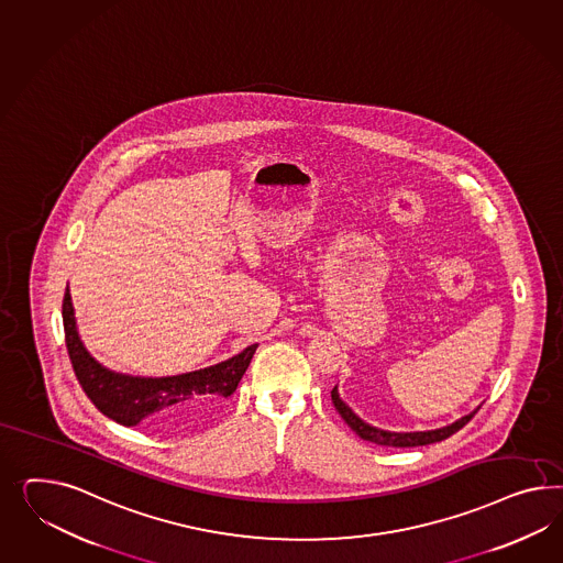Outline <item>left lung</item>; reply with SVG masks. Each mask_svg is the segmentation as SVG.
Instances as JSON below:
<instances>
[{
	"label": "left lung",
	"instance_id": "left-lung-1",
	"mask_svg": "<svg viewBox=\"0 0 563 563\" xmlns=\"http://www.w3.org/2000/svg\"><path fill=\"white\" fill-rule=\"evenodd\" d=\"M331 399L333 405L339 411V416L345 419V423L354 430L355 434L360 435L362 440L372 442V444H378V446H395V449H411V446H426V444H434V442H442L452 434H456L461 428H465L466 423L471 419L475 418V413L479 409H475L473 413H468L465 418L450 423L446 428H440V430H432V432H409V434H395V432H385V430H378V428H372L366 421L355 416L354 411L345 405V402L339 399L338 388L331 390Z\"/></svg>",
	"mask_w": 563,
	"mask_h": 563
}]
</instances>
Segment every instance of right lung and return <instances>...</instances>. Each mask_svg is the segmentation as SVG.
Wrapping results in <instances>:
<instances>
[{"instance_id":"1","label":"right lung","mask_w":563,"mask_h":563,"mask_svg":"<svg viewBox=\"0 0 563 563\" xmlns=\"http://www.w3.org/2000/svg\"><path fill=\"white\" fill-rule=\"evenodd\" d=\"M65 345L86 397L100 413L121 426L144 423L162 432H180L209 416L228 399L249 368L257 343L218 366L168 378H133L102 368L76 333L69 289H65Z\"/></svg>"}]
</instances>
